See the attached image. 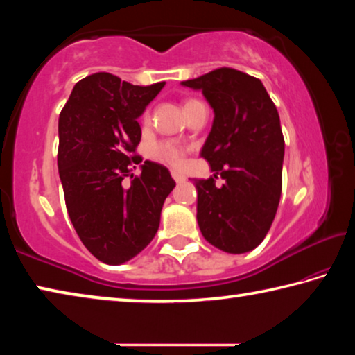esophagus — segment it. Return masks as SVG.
Segmentation results:
<instances>
[{
  "label": "esophagus",
  "mask_w": 355,
  "mask_h": 355,
  "mask_svg": "<svg viewBox=\"0 0 355 355\" xmlns=\"http://www.w3.org/2000/svg\"><path fill=\"white\" fill-rule=\"evenodd\" d=\"M172 178L175 180L177 183H182V182H184V180H186V177L183 175V173L182 172H177V171L172 172Z\"/></svg>",
  "instance_id": "obj_1"
}]
</instances>
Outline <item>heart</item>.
Returning a JSON list of instances; mask_svg holds the SVG:
<instances>
[{
	"label": "heart",
	"mask_w": 355,
	"mask_h": 355,
	"mask_svg": "<svg viewBox=\"0 0 355 355\" xmlns=\"http://www.w3.org/2000/svg\"><path fill=\"white\" fill-rule=\"evenodd\" d=\"M146 120H148V112L146 114ZM153 153H155V158L163 161V163L177 166V167L183 164V158H184L183 148L175 146V144H172V142L158 144V146L155 147Z\"/></svg>",
	"instance_id": "b5f03b06"
}]
</instances>
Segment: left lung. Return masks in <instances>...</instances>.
Instances as JSON below:
<instances>
[{"label": "left lung", "mask_w": 355, "mask_h": 355, "mask_svg": "<svg viewBox=\"0 0 355 355\" xmlns=\"http://www.w3.org/2000/svg\"><path fill=\"white\" fill-rule=\"evenodd\" d=\"M182 86L202 91L213 107L211 131L200 150L214 178L194 180L197 224L227 254L254 250L269 232L282 194L285 141L277 107L263 83L222 67Z\"/></svg>", "instance_id": "left-lung-1"}]
</instances>
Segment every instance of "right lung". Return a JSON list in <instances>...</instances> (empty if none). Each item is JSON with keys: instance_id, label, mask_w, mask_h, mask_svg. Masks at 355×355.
Wrapping results in <instances>:
<instances>
[{"instance_id": "right-lung-1", "label": "right lung", "mask_w": 355, "mask_h": 355, "mask_svg": "<svg viewBox=\"0 0 355 355\" xmlns=\"http://www.w3.org/2000/svg\"><path fill=\"white\" fill-rule=\"evenodd\" d=\"M164 84L133 86L94 73L75 84L59 116L58 169L70 220L87 250L112 266L147 248L175 188L171 172L152 161H144L139 177L131 173L130 186L122 183L136 163L137 119Z\"/></svg>"}]
</instances>
